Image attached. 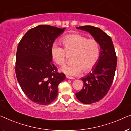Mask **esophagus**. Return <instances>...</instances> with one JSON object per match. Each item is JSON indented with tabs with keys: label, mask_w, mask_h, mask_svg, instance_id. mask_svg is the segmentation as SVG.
<instances>
[{
	"label": "esophagus",
	"mask_w": 131,
	"mask_h": 131,
	"mask_svg": "<svg viewBox=\"0 0 131 131\" xmlns=\"http://www.w3.org/2000/svg\"><path fill=\"white\" fill-rule=\"evenodd\" d=\"M66 77L68 79H75V78H73V77H69V76H66Z\"/></svg>",
	"instance_id": "obj_1"
}]
</instances>
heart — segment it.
<instances>
[{"mask_svg": "<svg viewBox=\"0 0 131 131\" xmlns=\"http://www.w3.org/2000/svg\"><path fill=\"white\" fill-rule=\"evenodd\" d=\"M61 42L64 49L56 43H53L51 47L52 58L58 65L63 66L67 53H73L72 58L73 63L62 68L64 73L70 76H78L83 71H91L96 65L100 56V46L96 40L73 34L63 37Z\"/></svg>", "mask_w": 131, "mask_h": 131, "instance_id": "b5f03b06", "label": "heart"}]
</instances>
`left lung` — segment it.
<instances>
[{"label":"left lung","instance_id":"8db88e82","mask_svg":"<svg viewBox=\"0 0 131 131\" xmlns=\"http://www.w3.org/2000/svg\"><path fill=\"white\" fill-rule=\"evenodd\" d=\"M77 28L88 32L101 47L96 65L91 73L82 78L83 88L75 93L80 102L91 104L100 101L108 92L115 73L117 57L112 39L100 28L88 25Z\"/></svg>","mask_w":131,"mask_h":131}]
</instances>
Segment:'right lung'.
<instances>
[{
    "instance_id": "add662e5",
    "label": "right lung",
    "mask_w": 131,
    "mask_h": 131,
    "mask_svg": "<svg viewBox=\"0 0 131 131\" xmlns=\"http://www.w3.org/2000/svg\"><path fill=\"white\" fill-rule=\"evenodd\" d=\"M60 29L41 25L29 30L17 46L15 72L25 95L42 105L51 103L58 95V85L65 75L52 63L51 47L63 33Z\"/></svg>"
}]
</instances>
